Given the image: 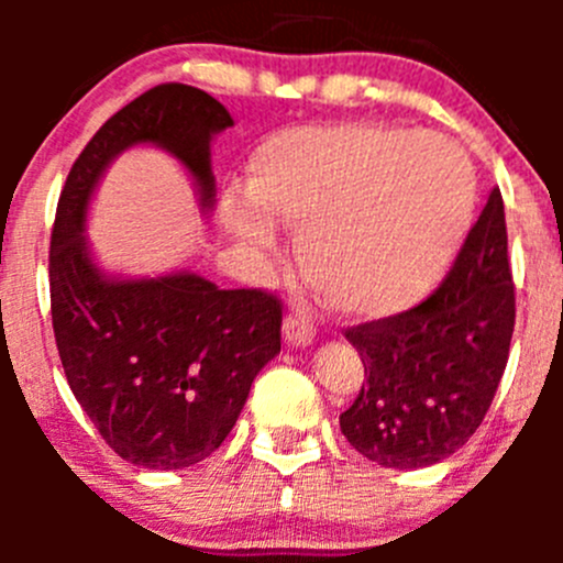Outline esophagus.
I'll return each mask as SVG.
<instances>
[{
  "label": "esophagus",
  "mask_w": 563,
  "mask_h": 563,
  "mask_svg": "<svg viewBox=\"0 0 563 563\" xmlns=\"http://www.w3.org/2000/svg\"><path fill=\"white\" fill-rule=\"evenodd\" d=\"M283 338H286L288 345H299V349H305V345L313 343L316 329L305 316L288 313L286 321H283Z\"/></svg>",
  "instance_id": "esophagus-1"
}]
</instances>
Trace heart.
<instances>
[{"instance_id":"1","label":"heart","mask_w":563,"mask_h":563,"mask_svg":"<svg viewBox=\"0 0 563 563\" xmlns=\"http://www.w3.org/2000/svg\"><path fill=\"white\" fill-rule=\"evenodd\" d=\"M250 192L223 198L231 234L277 255L275 223L297 234L305 277L349 316L422 302L450 269L476 203L468 157L439 135L378 124H305L250 155Z\"/></svg>"}]
</instances>
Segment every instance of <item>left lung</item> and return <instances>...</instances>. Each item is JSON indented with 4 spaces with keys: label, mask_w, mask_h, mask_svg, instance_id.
Wrapping results in <instances>:
<instances>
[{
    "label": "left lung",
    "mask_w": 563,
    "mask_h": 563,
    "mask_svg": "<svg viewBox=\"0 0 563 563\" xmlns=\"http://www.w3.org/2000/svg\"><path fill=\"white\" fill-rule=\"evenodd\" d=\"M515 329L504 198L493 187L439 291L400 316L345 329L360 397L340 430L384 468H424L457 452L490 408Z\"/></svg>",
    "instance_id": "obj_1"
}]
</instances>
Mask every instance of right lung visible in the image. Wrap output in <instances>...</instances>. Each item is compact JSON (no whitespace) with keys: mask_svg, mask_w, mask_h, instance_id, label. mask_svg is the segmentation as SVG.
Masks as SVG:
<instances>
[{"mask_svg":"<svg viewBox=\"0 0 563 563\" xmlns=\"http://www.w3.org/2000/svg\"><path fill=\"white\" fill-rule=\"evenodd\" d=\"M225 128L234 119L212 95L161 84L92 135L56 203L48 280L62 367L106 444L141 468H187L223 444L253 378L280 354L283 308L272 294L223 291L190 269L111 275L87 242L89 201L122 152L150 144L185 168L209 214L212 139Z\"/></svg>","mask_w":563,"mask_h":563,"instance_id":"add662e5","label":"right lung"}]
</instances>
